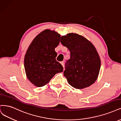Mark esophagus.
Segmentation results:
<instances>
[{
    "instance_id": "obj_1",
    "label": "esophagus",
    "mask_w": 121,
    "mask_h": 121,
    "mask_svg": "<svg viewBox=\"0 0 121 121\" xmlns=\"http://www.w3.org/2000/svg\"><path fill=\"white\" fill-rule=\"evenodd\" d=\"M61 65H62V66H64V61H61L60 62Z\"/></svg>"
}]
</instances>
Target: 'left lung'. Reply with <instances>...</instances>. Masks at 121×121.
<instances>
[{
    "label": "left lung",
    "instance_id": "8db88e82",
    "mask_svg": "<svg viewBox=\"0 0 121 121\" xmlns=\"http://www.w3.org/2000/svg\"><path fill=\"white\" fill-rule=\"evenodd\" d=\"M60 43L70 52L64 72L69 84L78 89L93 84L101 68L100 57L93 44L83 36L73 33L62 36Z\"/></svg>",
    "mask_w": 121,
    "mask_h": 121
}]
</instances>
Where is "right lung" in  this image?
I'll list each match as a JSON object with an SVG mask.
<instances>
[{
    "label": "right lung",
    "instance_id": "right-lung-1",
    "mask_svg": "<svg viewBox=\"0 0 121 121\" xmlns=\"http://www.w3.org/2000/svg\"><path fill=\"white\" fill-rule=\"evenodd\" d=\"M60 38L57 32L47 29L37 35L29 46L24 66L27 78L35 86H45L56 73L63 71L62 66L56 59L55 48Z\"/></svg>",
    "mask_w": 121,
    "mask_h": 121
}]
</instances>
